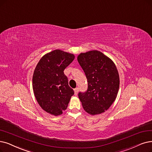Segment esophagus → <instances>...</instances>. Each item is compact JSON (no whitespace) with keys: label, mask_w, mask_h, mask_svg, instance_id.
Returning <instances> with one entry per match:
<instances>
[{"label":"esophagus","mask_w":152,"mask_h":152,"mask_svg":"<svg viewBox=\"0 0 152 152\" xmlns=\"http://www.w3.org/2000/svg\"><path fill=\"white\" fill-rule=\"evenodd\" d=\"M78 90H79V88H78V87H77V88H74V92H75V95H77V94H78Z\"/></svg>","instance_id":"1"}]
</instances>
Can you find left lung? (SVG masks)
Listing matches in <instances>:
<instances>
[{
    "label": "left lung",
    "instance_id": "8db88e82",
    "mask_svg": "<svg viewBox=\"0 0 152 152\" xmlns=\"http://www.w3.org/2000/svg\"><path fill=\"white\" fill-rule=\"evenodd\" d=\"M78 62L86 75L88 88L78 93L83 109L91 115L108 110L116 99L120 84L117 69L111 59L97 50L82 53Z\"/></svg>",
    "mask_w": 152,
    "mask_h": 152
}]
</instances>
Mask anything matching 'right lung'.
<instances>
[{"mask_svg":"<svg viewBox=\"0 0 152 152\" xmlns=\"http://www.w3.org/2000/svg\"><path fill=\"white\" fill-rule=\"evenodd\" d=\"M74 58L73 54L55 50L42 57L36 66L32 78L34 93L41 108L48 113L61 115L74 94L64 72Z\"/></svg>","mask_w":152,"mask_h":152,"instance_id":"1","label":"right lung"}]
</instances>
